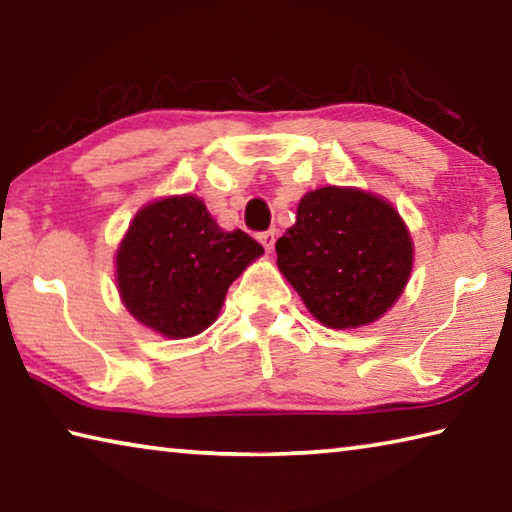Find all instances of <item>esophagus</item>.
I'll list each match as a JSON object with an SVG mask.
<instances>
[{
    "label": "esophagus",
    "mask_w": 512,
    "mask_h": 512,
    "mask_svg": "<svg viewBox=\"0 0 512 512\" xmlns=\"http://www.w3.org/2000/svg\"><path fill=\"white\" fill-rule=\"evenodd\" d=\"M259 241H262V246H264L266 250H271V248L275 246V230L262 232V235H259Z\"/></svg>",
    "instance_id": "obj_1"
}]
</instances>
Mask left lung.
Listing matches in <instances>:
<instances>
[{
    "label": "left lung",
    "instance_id": "8db88e82",
    "mask_svg": "<svg viewBox=\"0 0 512 512\" xmlns=\"http://www.w3.org/2000/svg\"><path fill=\"white\" fill-rule=\"evenodd\" d=\"M277 266L320 323L368 325L400 298L413 264L409 230L391 205L361 189L302 196L298 221L277 239Z\"/></svg>",
    "mask_w": 512,
    "mask_h": 512
}]
</instances>
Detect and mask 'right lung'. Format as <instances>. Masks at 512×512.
<instances>
[{
    "instance_id": "1",
    "label": "right lung",
    "mask_w": 512,
    "mask_h": 512,
    "mask_svg": "<svg viewBox=\"0 0 512 512\" xmlns=\"http://www.w3.org/2000/svg\"><path fill=\"white\" fill-rule=\"evenodd\" d=\"M264 253L244 230L223 232L196 196L146 205L117 250L126 309L169 339L201 334L219 316L228 287Z\"/></svg>"
}]
</instances>
